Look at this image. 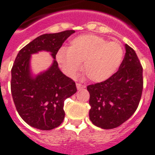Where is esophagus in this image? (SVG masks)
<instances>
[{"label": "esophagus", "instance_id": "1", "mask_svg": "<svg viewBox=\"0 0 155 155\" xmlns=\"http://www.w3.org/2000/svg\"><path fill=\"white\" fill-rule=\"evenodd\" d=\"M86 86L85 85H83V84H76V88H77L78 91H81V90H82V89H84V88H85Z\"/></svg>", "mask_w": 155, "mask_h": 155}]
</instances>
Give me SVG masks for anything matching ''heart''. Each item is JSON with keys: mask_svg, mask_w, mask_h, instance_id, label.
<instances>
[{"mask_svg": "<svg viewBox=\"0 0 155 155\" xmlns=\"http://www.w3.org/2000/svg\"><path fill=\"white\" fill-rule=\"evenodd\" d=\"M123 56L120 43L107 41L95 35H82L72 39L69 48H61L55 58L68 76L74 77L83 62V70L88 78L94 82H102L116 72Z\"/></svg>", "mask_w": 155, "mask_h": 155, "instance_id": "b5f03b06", "label": "heart"}]
</instances>
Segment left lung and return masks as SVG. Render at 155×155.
Here are the masks:
<instances>
[{"mask_svg":"<svg viewBox=\"0 0 155 155\" xmlns=\"http://www.w3.org/2000/svg\"><path fill=\"white\" fill-rule=\"evenodd\" d=\"M125 55L119 70L106 81L88 85L90 120L104 130L120 126L133 115L143 91V68L135 51L124 45Z\"/></svg>","mask_w":155,"mask_h":155,"instance_id":"left-lung-1","label":"left lung"}]
</instances>
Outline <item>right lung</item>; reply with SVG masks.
<instances>
[{"mask_svg": "<svg viewBox=\"0 0 155 155\" xmlns=\"http://www.w3.org/2000/svg\"><path fill=\"white\" fill-rule=\"evenodd\" d=\"M74 31L44 34L19 51L12 69L11 89L17 112L30 126L41 130L56 128L64 119V102L77 91L75 83L60 70L55 55ZM50 52L53 58L47 70L35 75L31 55Z\"/></svg>", "mask_w": 155, "mask_h": 155, "instance_id": "right-lung-1", "label": "right lung"}]
</instances>
